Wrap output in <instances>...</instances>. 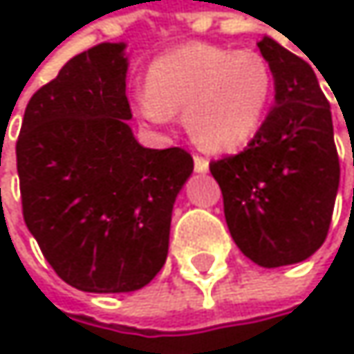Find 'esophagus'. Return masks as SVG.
Instances as JSON below:
<instances>
[{"mask_svg": "<svg viewBox=\"0 0 354 354\" xmlns=\"http://www.w3.org/2000/svg\"><path fill=\"white\" fill-rule=\"evenodd\" d=\"M194 172L198 174H207L209 172V162L201 156H194Z\"/></svg>", "mask_w": 354, "mask_h": 354, "instance_id": "esophagus-1", "label": "esophagus"}]
</instances>
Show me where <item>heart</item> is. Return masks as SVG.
Segmentation results:
<instances>
[{
    "instance_id": "1",
    "label": "heart",
    "mask_w": 354,
    "mask_h": 354,
    "mask_svg": "<svg viewBox=\"0 0 354 354\" xmlns=\"http://www.w3.org/2000/svg\"><path fill=\"white\" fill-rule=\"evenodd\" d=\"M135 92L137 112L151 124H168L174 110L205 149L227 151L248 143L268 112L274 73L256 48L188 42L160 55Z\"/></svg>"
}]
</instances>
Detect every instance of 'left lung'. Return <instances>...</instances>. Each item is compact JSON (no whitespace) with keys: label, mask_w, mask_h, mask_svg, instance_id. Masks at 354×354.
Returning <instances> with one entry per match:
<instances>
[{"label":"left lung","mask_w":354,"mask_h":354,"mask_svg":"<svg viewBox=\"0 0 354 354\" xmlns=\"http://www.w3.org/2000/svg\"><path fill=\"white\" fill-rule=\"evenodd\" d=\"M274 73V106L238 153L211 162L230 234L252 262L277 268L318 250L340 182L332 112L314 67L264 36Z\"/></svg>","instance_id":"1"}]
</instances>
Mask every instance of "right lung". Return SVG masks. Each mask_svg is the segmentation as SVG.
Instances as JSON below:
<instances>
[{"label":"right lung","instance_id":"add662e5","mask_svg":"<svg viewBox=\"0 0 354 354\" xmlns=\"http://www.w3.org/2000/svg\"><path fill=\"white\" fill-rule=\"evenodd\" d=\"M124 42L69 59L30 98L16 143L22 213L48 264L88 293H129L164 266L172 209L192 174L180 147L129 127Z\"/></svg>","mask_w":354,"mask_h":354}]
</instances>
